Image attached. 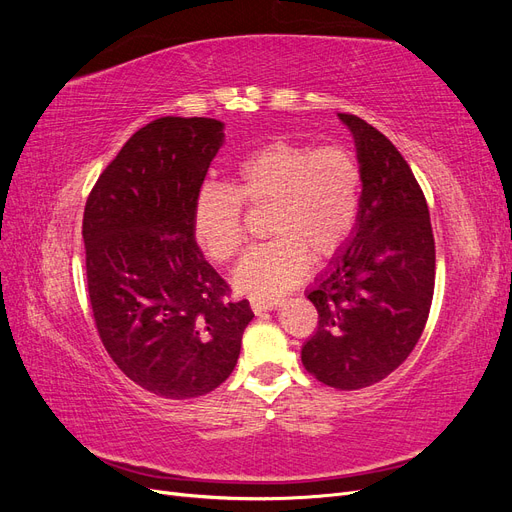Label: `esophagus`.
Segmentation results:
<instances>
[{"label":"esophagus","instance_id":"esophagus-1","mask_svg":"<svg viewBox=\"0 0 512 512\" xmlns=\"http://www.w3.org/2000/svg\"><path fill=\"white\" fill-rule=\"evenodd\" d=\"M280 303H282L280 299H258V297H252V299H250V305H252V309H254V314L267 312V309H273V307H277Z\"/></svg>","mask_w":512,"mask_h":512}]
</instances>
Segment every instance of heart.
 Masks as SVG:
<instances>
[{
  "mask_svg": "<svg viewBox=\"0 0 512 512\" xmlns=\"http://www.w3.org/2000/svg\"><path fill=\"white\" fill-rule=\"evenodd\" d=\"M271 207L273 239L243 258L235 286L269 299L297 284L314 262L335 256L359 218L361 166L342 145L312 147L280 138L239 160L232 188L205 183L192 211V235L207 258L228 262L245 243L243 209Z\"/></svg>",
  "mask_w": 512,
  "mask_h": 512,
  "instance_id": "1",
  "label": "heart"
}]
</instances>
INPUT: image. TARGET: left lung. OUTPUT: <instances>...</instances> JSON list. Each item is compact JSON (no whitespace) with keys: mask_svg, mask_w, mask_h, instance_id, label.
Here are the masks:
<instances>
[{"mask_svg":"<svg viewBox=\"0 0 512 512\" xmlns=\"http://www.w3.org/2000/svg\"><path fill=\"white\" fill-rule=\"evenodd\" d=\"M337 117L354 136L361 205L352 237L307 290L318 327L301 361L322 384L356 391L384 380L421 339L436 243L425 194L397 147L361 117Z\"/></svg>","mask_w":512,"mask_h":512,"instance_id":"obj_1","label":"left lung"}]
</instances>
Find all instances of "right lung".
I'll return each mask as SVG.
<instances>
[{
	"mask_svg": "<svg viewBox=\"0 0 512 512\" xmlns=\"http://www.w3.org/2000/svg\"><path fill=\"white\" fill-rule=\"evenodd\" d=\"M224 123L160 117L104 168L83 215L87 290L106 352L166 399L207 395L232 374L250 303L230 301L192 235L194 200Z\"/></svg>",
	"mask_w": 512,
	"mask_h": 512,
	"instance_id": "obj_1",
	"label": "right lung"
}]
</instances>
